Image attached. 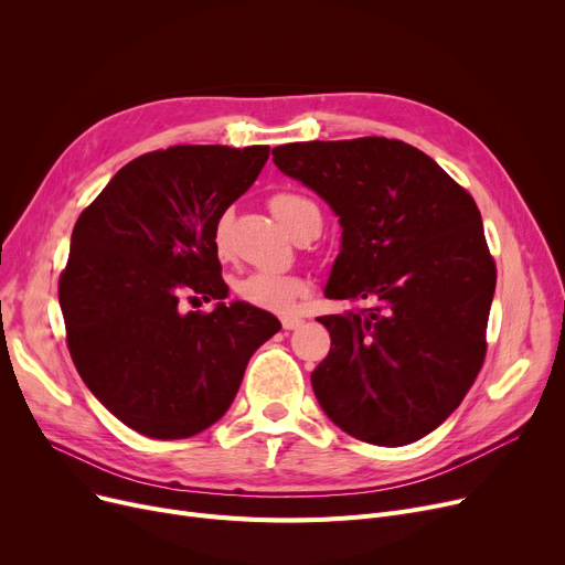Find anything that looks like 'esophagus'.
I'll use <instances>...</instances> for the list:
<instances>
[{"label": "esophagus", "mask_w": 565, "mask_h": 565, "mask_svg": "<svg viewBox=\"0 0 565 565\" xmlns=\"http://www.w3.org/2000/svg\"><path fill=\"white\" fill-rule=\"evenodd\" d=\"M302 322H305L302 318H284V320H281V324H284V330H288V332H290V330H298Z\"/></svg>", "instance_id": "esophagus-1"}]
</instances>
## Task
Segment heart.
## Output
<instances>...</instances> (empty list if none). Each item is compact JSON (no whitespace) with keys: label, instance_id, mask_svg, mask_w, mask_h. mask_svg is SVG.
I'll list each match as a JSON object with an SVG mask.
<instances>
[{"label":"heart","instance_id":"heart-1","mask_svg":"<svg viewBox=\"0 0 565 565\" xmlns=\"http://www.w3.org/2000/svg\"><path fill=\"white\" fill-rule=\"evenodd\" d=\"M270 211L277 222L292 233L307 217L318 215V205L298 192H279L270 199ZM231 235V215L222 213L213 226V247L220 256L228 252ZM233 290L243 302L273 311V313H290L300 298L309 292V281L300 275H277V273H247L233 281Z\"/></svg>","mask_w":565,"mask_h":565}]
</instances>
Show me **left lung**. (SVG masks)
I'll list each match as a JSON object with an SVG mask.
<instances>
[{"label":"left lung","mask_w":565,"mask_h":565,"mask_svg":"<svg viewBox=\"0 0 565 565\" xmlns=\"http://www.w3.org/2000/svg\"><path fill=\"white\" fill-rule=\"evenodd\" d=\"M273 156L343 228L324 298L371 302L318 318L332 337L311 373L320 407L369 444L422 439L462 403L486 360L497 267L477 203L398 139L295 141Z\"/></svg>","instance_id":"1"}]
</instances>
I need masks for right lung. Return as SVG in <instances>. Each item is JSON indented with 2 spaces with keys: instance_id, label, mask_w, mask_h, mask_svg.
<instances>
[{
  "instance_id": "right-lung-1",
  "label": "right lung",
  "mask_w": 565,
  "mask_h": 565,
  "mask_svg": "<svg viewBox=\"0 0 565 565\" xmlns=\"http://www.w3.org/2000/svg\"><path fill=\"white\" fill-rule=\"evenodd\" d=\"M270 146H171L118 171L79 215L58 279L73 364L128 428L192 437L224 417L247 362L281 322L231 302L213 226ZM183 297L217 299L183 315Z\"/></svg>"
}]
</instances>
